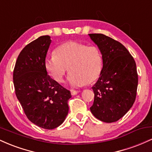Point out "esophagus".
I'll return each mask as SVG.
<instances>
[{
    "instance_id": "34e87169",
    "label": "esophagus",
    "mask_w": 152,
    "mask_h": 152,
    "mask_svg": "<svg viewBox=\"0 0 152 152\" xmlns=\"http://www.w3.org/2000/svg\"><path fill=\"white\" fill-rule=\"evenodd\" d=\"M78 91H74V90H71V95L74 96V95H76V94H78Z\"/></svg>"
}]
</instances>
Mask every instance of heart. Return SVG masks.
Here are the masks:
<instances>
[{"mask_svg":"<svg viewBox=\"0 0 152 152\" xmlns=\"http://www.w3.org/2000/svg\"><path fill=\"white\" fill-rule=\"evenodd\" d=\"M103 59L101 51L96 46L83 43L69 42L59 46L55 54L45 59V68L53 80L64 81L69 69L68 83L72 88H78L97 79L102 73Z\"/></svg>","mask_w":152,"mask_h":152,"instance_id":"1","label":"heart"}]
</instances>
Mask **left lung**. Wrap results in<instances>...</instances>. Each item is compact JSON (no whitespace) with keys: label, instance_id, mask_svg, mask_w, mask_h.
I'll return each instance as SVG.
<instances>
[{"label":"left lung","instance_id":"8db88e82","mask_svg":"<svg viewBox=\"0 0 152 152\" xmlns=\"http://www.w3.org/2000/svg\"><path fill=\"white\" fill-rule=\"evenodd\" d=\"M102 55L103 67L92 86L94 101L91 111L106 123L117 121L133 106L138 75L135 61L121 43L102 34H88Z\"/></svg>","mask_w":152,"mask_h":152}]
</instances>
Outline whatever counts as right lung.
I'll use <instances>...</instances> for the list:
<instances>
[{
  "label": "right lung",
  "mask_w": 152,
  "mask_h": 152,
  "mask_svg": "<svg viewBox=\"0 0 152 152\" xmlns=\"http://www.w3.org/2000/svg\"><path fill=\"white\" fill-rule=\"evenodd\" d=\"M51 40L40 36L24 47L13 71L15 95L24 112L36 126L46 129L56 128L69 113L70 91L47 74L45 59Z\"/></svg>",
  "instance_id": "1"
}]
</instances>
